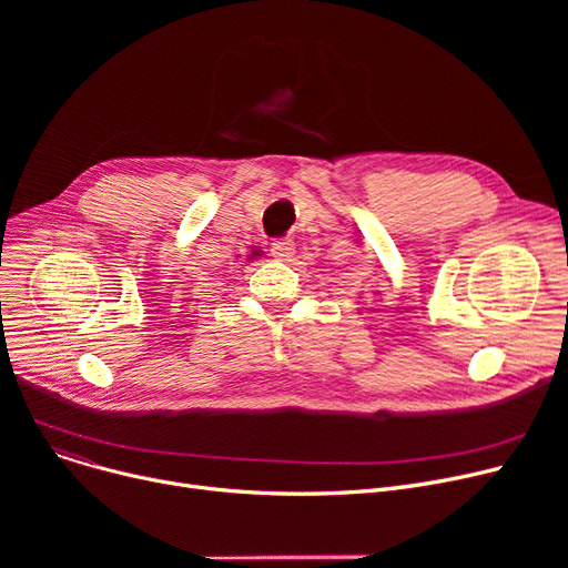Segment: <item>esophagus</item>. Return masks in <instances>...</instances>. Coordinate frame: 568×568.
I'll use <instances>...</instances> for the list:
<instances>
[{"label":"esophagus","mask_w":568,"mask_h":568,"mask_svg":"<svg viewBox=\"0 0 568 568\" xmlns=\"http://www.w3.org/2000/svg\"><path fill=\"white\" fill-rule=\"evenodd\" d=\"M272 255L276 260H290L294 255V242L290 236H283V239H276V242L272 244Z\"/></svg>","instance_id":"esophagus-1"}]
</instances>
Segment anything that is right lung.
Masks as SVG:
<instances>
[{
	"label": "right lung",
	"instance_id": "obj_1",
	"mask_svg": "<svg viewBox=\"0 0 568 568\" xmlns=\"http://www.w3.org/2000/svg\"><path fill=\"white\" fill-rule=\"evenodd\" d=\"M257 255H260V251H257V248H253V253H251V260H253V257H257Z\"/></svg>",
	"mask_w": 568,
	"mask_h": 568
}]
</instances>
